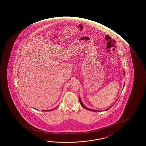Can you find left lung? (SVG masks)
I'll return each mask as SVG.
<instances>
[{"label": "left lung", "instance_id": "1", "mask_svg": "<svg viewBox=\"0 0 146 146\" xmlns=\"http://www.w3.org/2000/svg\"><path fill=\"white\" fill-rule=\"evenodd\" d=\"M79 102H80V104H81V106L83 107V108H86V109L87 110H90V111H96V112H99V111H99V110H91V109H90V108H86V107L83 104V103H82V102H81V100H80V97H79ZM112 107V106L110 107V108H108V109H107V110H104V111H105V110H108L110 108H111Z\"/></svg>", "mask_w": 146, "mask_h": 146}]
</instances>
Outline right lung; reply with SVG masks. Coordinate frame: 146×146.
<instances>
[{
	"instance_id": "obj_1",
	"label": "right lung",
	"mask_w": 146,
	"mask_h": 146,
	"mask_svg": "<svg viewBox=\"0 0 146 146\" xmlns=\"http://www.w3.org/2000/svg\"><path fill=\"white\" fill-rule=\"evenodd\" d=\"M57 108H58V107H57ZM53 110H54V109H53ZM51 110H42V111H51Z\"/></svg>"
}]
</instances>
